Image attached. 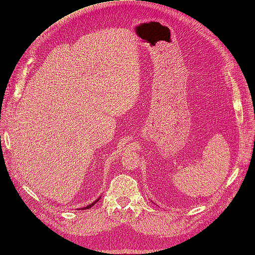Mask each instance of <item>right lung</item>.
Masks as SVG:
<instances>
[{
    "label": "right lung",
    "instance_id": "1",
    "mask_svg": "<svg viewBox=\"0 0 255 255\" xmlns=\"http://www.w3.org/2000/svg\"><path fill=\"white\" fill-rule=\"evenodd\" d=\"M98 201H99V199H98V200H96L95 202H93L92 204H90V205H87L86 207H82L81 209H88V208H91V207H93V206H94V205H95V204H96V203H97Z\"/></svg>",
    "mask_w": 255,
    "mask_h": 255
}]
</instances>
